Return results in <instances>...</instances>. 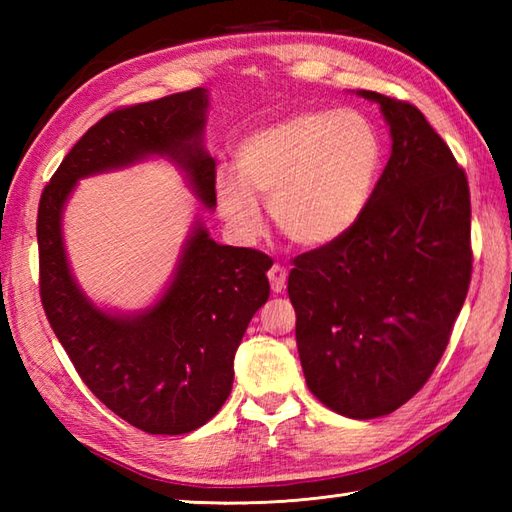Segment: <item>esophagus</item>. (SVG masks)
Listing matches in <instances>:
<instances>
[{
  "label": "esophagus",
  "instance_id": "obj_1",
  "mask_svg": "<svg viewBox=\"0 0 512 512\" xmlns=\"http://www.w3.org/2000/svg\"><path fill=\"white\" fill-rule=\"evenodd\" d=\"M268 279H270V288L273 292H281L286 288V281H288V270L284 266L275 264L273 268L268 270Z\"/></svg>",
  "mask_w": 512,
  "mask_h": 512
}]
</instances>
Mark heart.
Listing matches in <instances>:
<instances>
[{"mask_svg": "<svg viewBox=\"0 0 512 512\" xmlns=\"http://www.w3.org/2000/svg\"><path fill=\"white\" fill-rule=\"evenodd\" d=\"M383 167V140L354 110L292 114L248 134L237 169L222 165L213 191L233 235L250 242L264 233V204L290 242L332 246L352 233L372 204Z\"/></svg>", "mask_w": 512, "mask_h": 512, "instance_id": "b5f03b06", "label": "heart"}]
</instances>
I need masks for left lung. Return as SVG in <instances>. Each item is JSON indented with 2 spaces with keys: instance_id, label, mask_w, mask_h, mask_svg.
Here are the masks:
<instances>
[{
  "instance_id": "obj_1",
  "label": "left lung",
  "mask_w": 512,
  "mask_h": 512,
  "mask_svg": "<svg viewBox=\"0 0 512 512\" xmlns=\"http://www.w3.org/2000/svg\"><path fill=\"white\" fill-rule=\"evenodd\" d=\"M391 154L363 220L295 259L288 297L310 391L354 420L396 411L447 350L471 281L469 182L418 107L378 92Z\"/></svg>"
}]
</instances>
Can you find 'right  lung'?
I'll return each instance as SVG.
<instances>
[{
    "label": "right lung",
    "mask_w": 512,
    "mask_h": 512,
    "mask_svg": "<svg viewBox=\"0 0 512 512\" xmlns=\"http://www.w3.org/2000/svg\"><path fill=\"white\" fill-rule=\"evenodd\" d=\"M209 90L195 88L116 110L90 127L41 193V303L76 372L107 409L136 429L180 436L209 422L233 387V361L253 314L270 297V257L217 244L193 217L173 273L149 306L96 303L76 281L63 217L76 184L162 158L215 209V160L204 147Z\"/></svg>",
    "instance_id": "right-lung-1"
}]
</instances>
